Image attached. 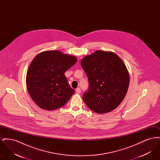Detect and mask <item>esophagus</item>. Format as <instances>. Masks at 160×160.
<instances>
[{
	"label": "esophagus",
	"instance_id": "1",
	"mask_svg": "<svg viewBox=\"0 0 160 160\" xmlns=\"http://www.w3.org/2000/svg\"><path fill=\"white\" fill-rule=\"evenodd\" d=\"M76 92L77 93H80L81 92V89L79 88H78L76 89Z\"/></svg>",
	"mask_w": 160,
	"mask_h": 160
}]
</instances>
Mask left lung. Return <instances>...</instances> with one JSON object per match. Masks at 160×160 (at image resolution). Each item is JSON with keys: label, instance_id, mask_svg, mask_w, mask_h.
Masks as SVG:
<instances>
[{"label": "left lung", "instance_id": "obj_1", "mask_svg": "<svg viewBox=\"0 0 160 160\" xmlns=\"http://www.w3.org/2000/svg\"><path fill=\"white\" fill-rule=\"evenodd\" d=\"M81 65L89 82L82 97L87 106L99 114L113 110L129 86V73L122 59L113 52L97 50L84 57Z\"/></svg>", "mask_w": 160, "mask_h": 160}]
</instances>
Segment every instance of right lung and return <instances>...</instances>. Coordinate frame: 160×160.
I'll use <instances>...</instances> for the list:
<instances>
[{
  "mask_svg": "<svg viewBox=\"0 0 160 160\" xmlns=\"http://www.w3.org/2000/svg\"><path fill=\"white\" fill-rule=\"evenodd\" d=\"M74 56L58 50L43 52L34 58L26 75V85L33 101L42 109L63 106L74 93L65 72L76 63Z\"/></svg>",
  "mask_w": 160,
  "mask_h": 160,
  "instance_id": "add662e5",
  "label": "right lung"
}]
</instances>
